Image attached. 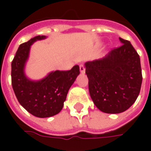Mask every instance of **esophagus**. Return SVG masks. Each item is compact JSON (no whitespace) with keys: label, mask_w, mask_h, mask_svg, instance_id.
<instances>
[{"label":"esophagus","mask_w":151,"mask_h":151,"mask_svg":"<svg viewBox=\"0 0 151 151\" xmlns=\"http://www.w3.org/2000/svg\"><path fill=\"white\" fill-rule=\"evenodd\" d=\"M79 69H80V72H81V73H85V68H84V66H83V65H80V66H79Z\"/></svg>","instance_id":"1"}]
</instances>
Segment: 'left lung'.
I'll return each mask as SVG.
<instances>
[{"label": "left lung", "mask_w": 151, "mask_h": 151, "mask_svg": "<svg viewBox=\"0 0 151 151\" xmlns=\"http://www.w3.org/2000/svg\"><path fill=\"white\" fill-rule=\"evenodd\" d=\"M99 60L85 63L89 92L103 112L121 113L136 101L142 82L140 57L129 41Z\"/></svg>", "instance_id": "left-lung-1"}]
</instances>
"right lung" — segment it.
I'll return each mask as SVG.
<instances>
[{
    "label": "right lung",
    "mask_w": 151,
    "mask_h": 151,
    "mask_svg": "<svg viewBox=\"0 0 151 151\" xmlns=\"http://www.w3.org/2000/svg\"><path fill=\"white\" fill-rule=\"evenodd\" d=\"M45 39V35H38L22 43L11 64L12 86L19 104L40 118L53 116L62 110L69 88L80 73L77 65L69 71H52L39 80L28 78L25 69L31 45Z\"/></svg>",
    "instance_id": "1"
}]
</instances>
